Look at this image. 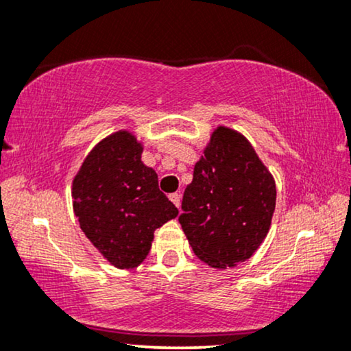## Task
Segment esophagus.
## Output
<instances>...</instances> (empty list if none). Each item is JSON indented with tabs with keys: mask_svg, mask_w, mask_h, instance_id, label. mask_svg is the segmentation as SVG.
I'll return each instance as SVG.
<instances>
[{
	"mask_svg": "<svg viewBox=\"0 0 351 351\" xmlns=\"http://www.w3.org/2000/svg\"><path fill=\"white\" fill-rule=\"evenodd\" d=\"M168 197H170V201H171L173 204H175L176 207H180V204H181V194H180V193H173V194H170V196H168Z\"/></svg>",
	"mask_w": 351,
	"mask_h": 351,
	"instance_id": "1",
	"label": "esophagus"
}]
</instances>
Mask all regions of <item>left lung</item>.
<instances>
[{"label": "left lung", "instance_id": "obj_1", "mask_svg": "<svg viewBox=\"0 0 351 351\" xmlns=\"http://www.w3.org/2000/svg\"><path fill=\"white\" fill-rule=\"evenodd\" d=\"M275 181L252 145L220 126L184 189L180 223L194 254L217 269L250 259L275 210Z\"/></svg>", "mask_w": 351, "mask_h": 351}]
</instances>
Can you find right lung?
I'll use <instances>...</instances> for the list:
<instances>
[{
  "label": "right lung",
  "mask_w": 351,
  "mask_h": 351,
  "mask_svg": "<svg viewBox=\"0 0 351 351\" xmlns=\"http://www.w3.org/2000/svg\"><path fill=\"white\" fill-rule=\"evenodd\" d=\"M143 147L128 131L106 137L87 155L73 181L74 214L84 234L119 269L147 257L154 232L178 215L141 162Z\"/></svg>",
  "instance_id": "right-lung-1"
}]
</instances>
